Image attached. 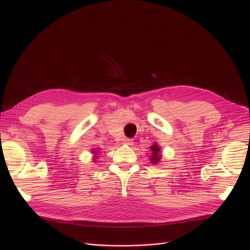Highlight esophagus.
<instances>
[{
  "label": "esophagus",
  "instance_id": "esophagus-1",
  "mask_svg": "<svg viewBox=\"0 0 250 250\" xmlns=\"http://www.w3.org/2000/svg\"><path fill=\"white\" fill-rule=\"evenodd\" d=\"M124 144H125V145H127V146H130L134 144V140L130 138H125V139H124Z\"/></svg>",
  "mask_w": 250,
  "mask_h": 250
}]
</instances>
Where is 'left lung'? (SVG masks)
Returning a JSON list of instances; mask_svg holds the SVG:
<instances>
[{"label":"left lung","mask_w":250,"mask_h":250,"mask_svg":"<svg viewBox=\"0 0 250 250\" xmlns=\"http://www.w3.org/2000/svg\"><path fill=\"white\" fill-rule=\"evenodd\" d=\"M151 150H152V152H153V156L151 157V163L156 164L157 162H158V161L160 160V158H161V156H160V154H159L160 148L155 144V145H153V146L151 147Z\"/></svg>","instance_id":"left-lung-1"}]
</instances>
